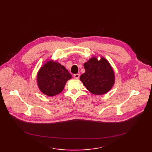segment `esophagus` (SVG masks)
I'll list each match as a JSON object with an SVG mask.
<instances>
[{
	"mask_svg": "<svg viewBox=\"0 0 152 152\" xmlns=\"http://www.w3.org/2000/svg\"><path fill=\"white\" fill-rule=\"evenodd\" d=\"M73 76L75 79H79V76H80V75H79V74H75V75H74Z\"/></svg>",
	"mask_w": 152,
	"mask_h": 152,
	"instance_id": "obj_1",
	"label": "esophagus"
}]
</instances>
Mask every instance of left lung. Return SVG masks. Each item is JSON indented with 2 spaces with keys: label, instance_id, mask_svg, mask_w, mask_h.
I'll return each instance as SVG.
<instances>
[{
  "label": "left lung",
  "instance_id": "1",
  "mask_svg": "<svg viewBox=\"0 0 152 152\" xmlns=\"http://www.w3.org/2000/svg\"><path fill=\"white\" fill-rule=\"evenodd\" d=\"M86 72L81 75L80 80L86 89L95 95H103L109 92L115 83V72L109 61L102 57H91L84 63Z\"/></svg>",
  "mask_w": 152,
  "mask_h": 152
}]
</instances>
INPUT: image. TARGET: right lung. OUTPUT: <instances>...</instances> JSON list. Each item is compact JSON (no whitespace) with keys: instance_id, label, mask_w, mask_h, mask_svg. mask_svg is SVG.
Masks as SVG:
<instances>
[{"instance_id":"obj_1","label":"right lung","mask_w":152,"mask_h":152,"mask_svg":"<svg viewBox=\"0 0 152 152\" xmlns=\"http://www.w3.org/2000/svg\"><path fill=\"white\" fill-rule=\"evenodd\" d=\"M71 75L60 63L49 60L37 72V84L39 89L47 96L52 97L61 92Z\"/></svg>"}]
</instances>
